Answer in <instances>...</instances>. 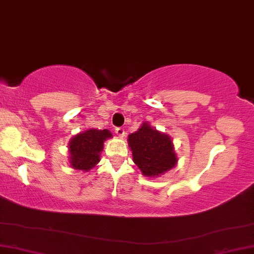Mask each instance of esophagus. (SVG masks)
<instances>
[{"label": "esophagus", "instance_id": "34e87169", "mask_svg": "<svg viewBox=\"0 0 254 254\" xmlns=\"http://www.w3.org/2000/svg\"><path fill=\"white\" fill-rule=\"evenodd\" d=\"M115 130H116V134L118 135V136H120V137H124L125 134H126V131H125V129H124L123 127H117Z\"/></svg>", "mask_w": 254, "mask_h": 254}]
</instances>
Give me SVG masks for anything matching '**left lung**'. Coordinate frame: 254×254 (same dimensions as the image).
I'll return each instance as SVG.
<instances>
[{
  "instance_id": "left-lung-1",
  "label": "left lung",
  "mask_w": 254,
  "mask_h": 254,
  "mask_svg": "<svg viewBox=\"0 0 254 254\" xmlns=\"http://www.w3.org/2000/svg\"><path fill=\"white\" fill-rule=\"evenodd\" d=\"M128 144L133 151L134 163L145 176L164 174L178 161L170 136L159 133L148 124H143L137 131L128 136Z\"/></svg>"
}]
</instances>
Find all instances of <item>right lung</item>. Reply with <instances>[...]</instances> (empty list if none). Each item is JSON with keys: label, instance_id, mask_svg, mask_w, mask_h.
Returning <instances> with one entry per match:
<instances>
[{"label": "right lung", "instance_id": "add662e5", "mask_svg": "<svg viewBox=\"0 0 254 254\" xmlns=\"http://www.w3.org/2000/svg\"><path fill=\"white\" fill-rule=\"evenodd\" d=\"M112 134L109 129H89L74 136L69 142V160L75 170L89 171L100 161L103 143Z\"/></svg>", "mask_w": 254, "mask_h": 254}]
</instances>
